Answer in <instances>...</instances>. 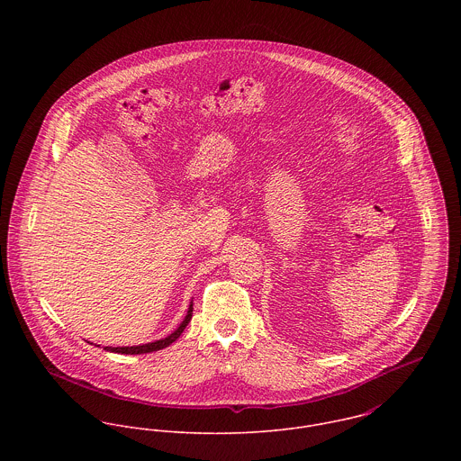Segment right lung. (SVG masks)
<instances>
[{
  "label": "right lung",
  "mask_w": 461,
  "mask_h": 461,
  "mask_svg": "<svg viewBox=\"0 0 461 461\" xmlns=\"http://www.w3.org/2000/svg\"><path fill=\"white\" fill-rule=\"evenodd\" d=\"M192 314H194V305H190L188 314H186L185 321L179 325V329L176 330L174 333H170L168 337L161 339V340L149 342V344H141V346H126V348H110V346H106L104 349H106V351H113V353H124V355H140V353H150V351L163 349V348L170 346L174 340H177V339L181 337V333L185 331L186 325H188V323H190V320H192Z\"/></svg>",
  "instance_id": "right-lung-1"
}]
</instances>
